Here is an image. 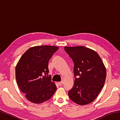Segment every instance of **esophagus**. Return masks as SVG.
<instances>
[{
	"mask_svg": "<svg viewBox=\"0 0 120 120\" xmlns=\"http://www.w3.org/2000/svg\"><path fill=\"white\" fill-rule=\"evenodd\" d=\"M63 81H61V82H59L58 84V85H59V86H62V84H63Z\"/></svg>",
	"mask_w": 120,
	"mask_h": 120,
	"instance_id": "34e87169",
	"label": "esophagus"
}]
</instances>
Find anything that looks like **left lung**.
<instances>
[{
    "label": "left lung",
    "instance_id": "obj_1",
    "mask_svg": "<svg viewBox=\"0 0 120 120\" xmlns=\"http://www.w3.org/2000/svg\"><path fill=\"white\" fill-rule=\"evenodd\" d=\"M64 50L74 63V86L68 92L71 100L80 105L94 101L104 87L106 68L98 54L83 46L69 47Z\"/></svg>",
    "mask_w": 120,
    "mask_h": 120
}]
</instances>
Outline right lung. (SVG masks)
I'll use <instances>...</instances> for the list:
<instances>
[{
  "instance_id": "right-lung-1",
  "label": "right lung",
  "mask_w": 120,
  "mask_h": 120,
  "mask_svg": "<svg viewBox=\"0 0 120 120\" xmlns=\"http://www.w3.org/2000/svg\"><path fill=\"white\" fill-rule=\"evenodd\" d=\"M56 46L31 47L20 58L16 66V82L26 98L35 104L49 100L55 93L56 86L48 75V62L58 50Z\"/></svg>"
}]
</instances>
